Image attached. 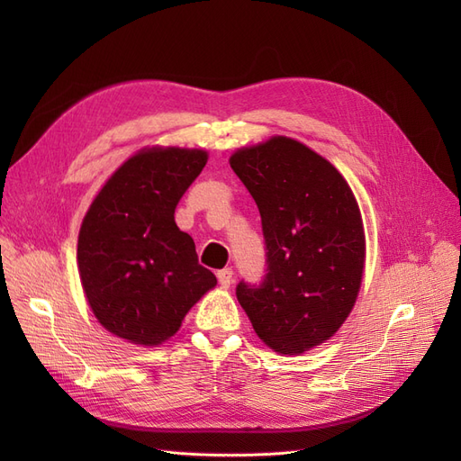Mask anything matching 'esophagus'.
<instances>
[{
	"label": "esophagus",
	"instance_id": "34e87169",
	"mask_svg": "<svg viewBox=\"0 0 461 461\" xmlns=\"http://www.w3.org/2000/svg\"><path fill=\"white\" fill-rule=\"evenodd\" d=\"M217 278H219V285L222 288H229L232 285V269H221L217 273Z\"/></svg>",
	"mask_w": 461,
	"mask_h": 461
}]
</instances>
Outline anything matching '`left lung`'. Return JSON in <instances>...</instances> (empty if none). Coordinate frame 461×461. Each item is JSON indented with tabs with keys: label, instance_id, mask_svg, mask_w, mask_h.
I'll return each instance as SVG.
<instances>
[{
	"label": "left lung",
	"instance_id": "obj_1",
	"mask_svg": "<svg viewBox=\"0 0 461 461\" xmlns=\"http://www.w3.org/2000/svg\"><path fill=\"white\" fill-rule=\"evenodd\" d=\"M232 171L252 194L267 244L259 288H236L265 346L300 356L352 313L366 269V230L350 185L329 159L288 136L236 149Z\"/></svg>",
	"mask_w": 461,
	"mask_h": 461
}]
</instances>
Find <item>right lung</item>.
<instances>
[{"instance_id": "add662e5", "label": "right lung", "mask_w": 461, "mask_h": 461, "mask_svg": "<svg viewBox=\"0 0 461 461\" xmlns=\"http://www.w3.org/2000/svg\"><path fill=\"white\" fill-rule=\"evenodd\" d=\"M207 158L202 148H142L105 180L82 219L80 285L97 323L113 337L159 346L215 288L192 236L175 222V207Z\"/></svg>"}]
</instances>
